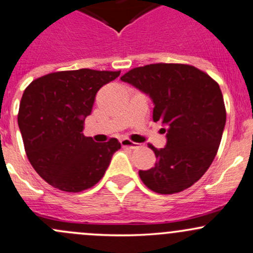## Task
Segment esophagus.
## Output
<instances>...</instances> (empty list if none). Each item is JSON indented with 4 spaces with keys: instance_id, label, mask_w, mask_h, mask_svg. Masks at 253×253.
I'll return each instance as SVG.
<instances>
[{
    "instance_id": "34e87169",
    "label": "esophagus",
    "mask_w": 253,
    "mask_h": 253,
    "mask_svg": "<svg viewBox=\"0 0 253 253\" xmlns=\"http://www.w3.org/2000/svg\"><path fill=\"white\" fill-rule=\"evenodd\" d=\"M121 144H122V146H123V147H129V148H131V150H136V148L140 147V144L132 142L131 140L126 139V137L121 140Z\"/></svg>"
}]
</instances>
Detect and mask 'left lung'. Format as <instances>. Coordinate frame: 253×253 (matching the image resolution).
Returning a JSON list of instances; mask_svg holds the SVG:
<instances>
[{
	"label": "left lung",
	"instance_id": "8db88e82",
	"mask_svg": "<svg viewBox=\"0 0 253 253\" xmlns=\"http://www.w3.org/2000/svg\"><path fill=\"white\" fill-rule=\"evenodd\" d=\"M121 79L150 95L153 121L167 126L166 147L148 145L157 161L139 171L142 183L157 194L184 191L201 179L217 155L226 121L219 85L207 73L181 63L137 67Z\"/></svg>",
	"mask_w": 253,
	"mask_h": 253
}]
</instances>
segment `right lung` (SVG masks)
Masks as SVG:
<instances>
[{
  "mask_svg": "<svg viewBox=\"0 0 253 253\" xmlns=\"http://www.w3.org/2000/svg\"><path fill=\"white\" fill-rule=\"evenodd\" d=\"M119 74L63 70L38 78L25 88L18 113L25 153L36 173L56 189L80 192L92 187L121 148L116 137L95 142L83 134L97 91Z\"/></svg>",
  "mask_w": 253,
  "mask_h": 253,
  "instance_id": "obj_1",
  "label": "right lung"
}]
</instances>
